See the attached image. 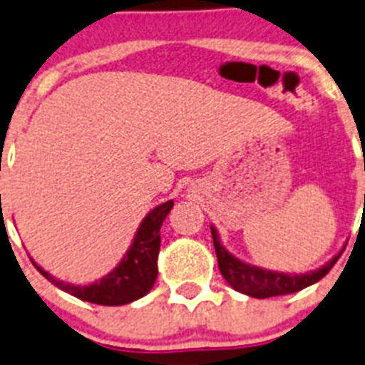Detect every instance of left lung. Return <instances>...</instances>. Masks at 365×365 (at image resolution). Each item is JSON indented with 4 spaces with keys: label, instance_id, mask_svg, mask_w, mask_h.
Instances as JSON below:
<instances>
[{
    "label": "left lung",
    "instance_id": "left-lung-1",
    "mask_svg": "<svg viewBox=\"0 0 365 365\" xmlns=\"http://www.w3.org/2000/svg\"><path fill=\"white\" fill-rule=\"evenodd\" d=\"M211 235H213L218 268H220V274L224 275V279L231 284V288H235L237 292L259 297V299L299 292L303 288L318 283L319 279L325 277L331 272V268L341 255V253L334 255L331 261L325 262L318 270L305 272V274H283V272L264 270L259 266L248 264V262L237 259L235 255H231L220 244L218 231L215 226H211Z\"/></svg>",
    "mask_w": 365,
    "mask_h": 365
}]
</instances>
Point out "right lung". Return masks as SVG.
I'll return each instance as SVG.
<instances>
[{"label": "right lung", "instance_id": "add662e5", "mask_svg": "<svg viewBox=\"0 0 365 365\" xmlns=\"http://www.w3.org/2000/svg\"><path fill=\"white\" fill-rule=\"evenodd\" d=\"M174 202L169 200L165 204L156 205L150 213L139 224L132 246L125 253L121 262L113 268L110 274L91 284H71L64 283L47 274L42 266H36V270L58 287L60 290L71 294L82 301H90L95 305L117 307L126 305L139 297L147 296L150 288L154 287L158 277V253H160V230L169 211L173 209Z\"/></svg>", "mask_w": 365, "mask_h": 365}]
</instances>
